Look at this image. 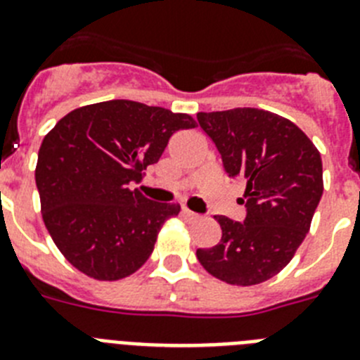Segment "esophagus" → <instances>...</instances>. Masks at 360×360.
Masks as SVG:
<instances>
[{"label":"esophagus","mask_w":360,"mask_h":360,"mask_svg":"<svg viewBox=\"0 0 360 360\" xmlns=\"http://www.w3.org/2000/svg\"><path fill=\"white\" fill-rule=\"evenodd\" d=\"M182 214L186 216L187 219H198L200 218V216L196 214V212H193V211H191V209H187V207L182 209Z\"/></svg>","instance_id":"esophagus-1"}]
</instances>
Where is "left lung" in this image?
Masks as SVG:
<instances>
[{
    "label": "left lung",
    "instance_id": "left-lung-1",
    "mask_svg": "<svg viewBox=\"0 0 360 360\" xmlns=\"http://www.w3.org/2000/svg\"><path fill=\"white\" fill-rule=\"evenodd\" d=\"M231 176L245 184L243 224L216 216L221 240L196 257L209 274L234 287L274 278L310 231L323 196V162L292 120L257 108L198 113Z\"/></svg>",
    "mask_w": 360,
    "mask_h": 360
}]
</instances>
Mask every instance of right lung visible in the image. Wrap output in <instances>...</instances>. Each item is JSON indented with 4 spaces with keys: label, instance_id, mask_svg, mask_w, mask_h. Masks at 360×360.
<instances>
[{
    "label": "right lung",
    "instance_id": "add662e5",
    "mask_svg": "<svg viewBox=\"0 0 360 360\" xmlns=\"http://www.w3.org/2000/svg\"><path fill=\"white\" fill-rule=\"evenodd\" d=\"M195 126L187 113L117 98L70 111L46 133L36 165L41 214L79 272L119 281L148 262L180 205L148 200L131 184L157 164L174 131Z\"/></svg>",
    "mask_w": 360,
    "mask_h": 360
}]
</instances>
